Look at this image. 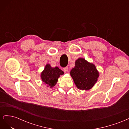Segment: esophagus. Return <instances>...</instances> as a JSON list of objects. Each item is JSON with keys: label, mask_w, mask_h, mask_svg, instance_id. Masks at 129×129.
<instances>
[{"label": "esophagus", "mask_w": 129, "mask_h": 129, "mask_svg": "<svg viewBox=\"0 0 129 129\" xmlns=\"http://www.w3.org/2000/svg\"><path fill=\"white\" fill-rule=\"evenodd\" d=\"M63 70H64V71L66 72H68V67H66L64 68H63Z\"/></svg>", "instance_id": "esophagus-1"}]
</instances>
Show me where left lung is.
<instances>
[{
    "label": "left lung",
    "instance_id": "1",
    "mask_svg": "<svg viewBox=\"0 0 129 129\" xmlns=\"http://www.w3.org/2000/svg\"><path fill=\"white\" fill-rule=\"evenodd\" d=\"M71 75L78 89L87 90L97 82L99 72L93 63L84 58H79L75 61V67L71 70Z\"/></svg>",
    "mask_w": 129,
    "mask_h": 129
}]
</instances>
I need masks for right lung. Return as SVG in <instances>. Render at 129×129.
I'll return each mask as SVG.
<instances>
[{
	"label": "right lung",
	"instance_id": "add662e5",
	"mask_svg": "<svg viewBox=\"0 0 129 129\" xmlns=\"http://www.w3.org/2000/svg\"><path fill=\"white\" fill-rule=\"evenodd\" d=\"M64 72L57 67H52L49 64H47L45 69L41 73V79L47 87L53 88L57 82L58 79Z\"/></svg>",
	"mask_w": 129,
	"mask_h": 129
}]
</instances>
